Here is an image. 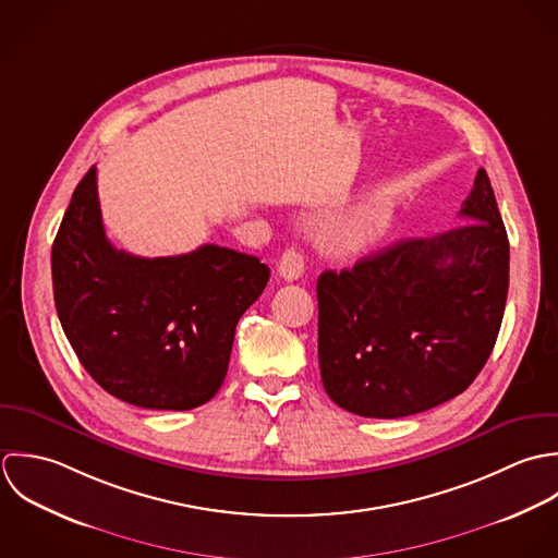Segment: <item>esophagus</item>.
I'll return each instance as SVG.
<instances>
[{
	"label": "esophagus",
	"instance_id": "1",
	"mask_svg": "<svg viewBox=\"0 0 558 558\" xmlns=\"http://www.w3.org/2000/svg\"><path fill=\"white\" fill-rule=\"evenodd\" d=\"M278 274L289 282L302 278V274H304V254L298 247L284 250V254L280 256V263H278Z\"/></svg>",
	"mask_w": 558,
	"mask_h": 558
}]
</instances>
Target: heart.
<instances>
[{
	"label": "heart",
	"mask_w": 558,
	"mask_h": 558,
	"mask_svg": "<svg viewBox=\"0 0 558 558\" xmlns=\"http://www.w3.org/2000/svg\"><path fill=\"white\" fill-rule=\"evenodd\" d=\"M395 216L386 207H364L332 223L328 243L338 256H364L392 230Z\"/></svg>",
	"instance_id": "1"
}]
</instances>
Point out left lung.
Here are the masks:
<instances>
[{
    "mask_svg": "<svg viewBox=\"0 0 558 558\" xmlns=\"http://www.w3.org/2000/svg\"><path fill=\"white\" fill-rule=\"evenodd\" d=\"M459 218L317 280L319 366L342 410L401 418L461 395L485 366L509 291V239L487 172Z\"/></svg>",
    "mask_w": 558,
    "mask_h": 558,
    "instance_id": "left-lung-1",
    "label": "left lung"
}]
</instances>
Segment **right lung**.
<instances>
[{
	"instance_id": "right-lung-1",
	"label": "right lung",
	"mask_w": 558,
	"mask_h": 558,
	"mask_svg": "<svg viewBox=\"0 0 558 558\" xmlns=\"http://www.w3.org/2000/svg\"><path fill=\"white\" fill-rule=\"evenodd\" d=\"M51 276L62 330L88 375L124 403L181 412L220 390L236 322L269 267L214 243L159 258L116 250L93 166L56 234Z\"/></svg>"
}]
</instances>
